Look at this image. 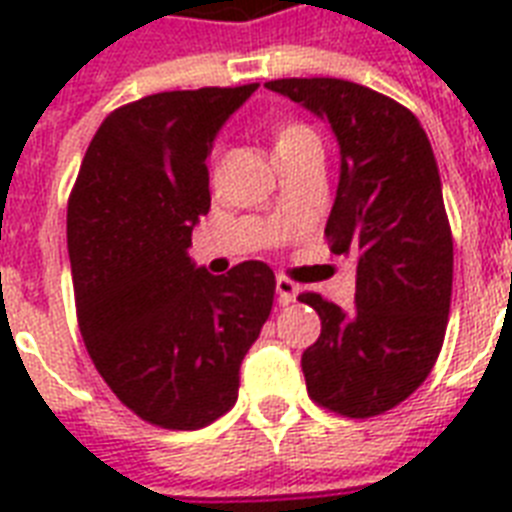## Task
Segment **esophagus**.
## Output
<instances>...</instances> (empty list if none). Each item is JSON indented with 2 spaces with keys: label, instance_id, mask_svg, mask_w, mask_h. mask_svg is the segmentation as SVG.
Listing matches in <instances>:
<instances>
[{
  "label": "esophagus",
  "instance_id": "esophagus-1",
  "mask_svg": "<svg viewBox=\"0 0 512 512\" xmlns=\"http://www.w3.org/2000/svg\"><path fill=\"white\" fill-rule=\"evenodd\" d=\"M297 295H300V284L289 281L287 276H279V279H276V297H279V305L297 303Z\"/></svg>",
  "mask_w": 512,
  "mask_h": 512
}]
</instances>
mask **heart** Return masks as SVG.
<instances>
[{
  "label": "heart",
  "instance_id": "1",
  "mask_svg": "<svg viewBox=\"0 0 512 512\" xmlns=\"http://www.w3.org/2000/svg\"><path fill=\"white\" fill-rule=\"evenodd\" d=\"M308 138H316L313 135L311 127H305V124H281L276 135H273V151H281V148L297 146V143H303Z\"/></svg>",
  "mask_w": 512,
  "mask_h": 512
}]
</instances>
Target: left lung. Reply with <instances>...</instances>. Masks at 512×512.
Wrapping results in <instances>:
<instances>
[{"label": "left lung", "mask_w": 512, "mask_h": 512, "mask_svg": "<svg viewBox=\"0 0 512 512\" xmlns=\"http://www.w3.org/2000/svg\"><path fill=\"white\" fill-rule=\"evenodd\" d=\"M268 90L332 127L340 183L324 236L356 263V305L305 292L321 335L303 353L316 404L374 417L420 388L444 345L454 247L438 164L417 116L345 79H276Z\"/></svg>", "instance_id": "left-lung-1"}]
</instances>
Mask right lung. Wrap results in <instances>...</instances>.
<instances>
[{"mask_svg": "<svg viewBox=\"0 0 512 512\" xmlns=\"http://www.w3.org/2000/svg\"><path fill=\"white\" fill-rule=\"evenodd\" d=\"M260 84L159 92L95 132L68 201V257L84 345L146 422L196 430L236 404L241 361L271 316L260 260L212 276L191 260L209 212L217 132Z\"/></svg>", "mask_w": 512, "mask_h": 512, "instance_id": "right-lung-1", "label": "right lung"}]
</instances>
